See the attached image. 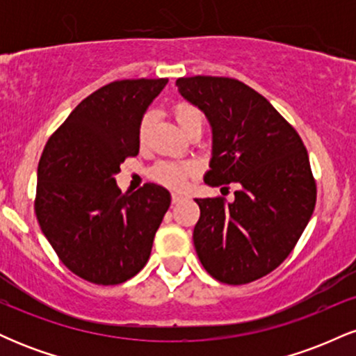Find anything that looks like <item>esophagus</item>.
<instances>
[{"instance_id":"34e87169","label":"esophagus","mask_w":356,"mask_h":356,"mask_svg":"<svg viewBox=\"0 0 356 356\" xmlns=\"http://www.w3.org/2000/svg\"><path fill=\"white\" fill-rule=\"evenodd\" d=\"M182 201H184V195L177 194V192H174V194H172V204H179Z\"/></svg>"}]
</instances>
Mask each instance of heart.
I'll list each match as a JSON object with an SVG mask.
<instances>
[{
    "mask_svg": "<svg viewBox=\"0 0 356 356\" xmlns=\"http://www.w3.org/2000/svg\"><path fill=\"white\" fill-rule=\"evenodd\" d=\"M174 115H175V120H177V124L181 125L182 129V127L186 125L192 117L199 115V112L195 108L189 107V105H177V107L174 108ZM150 124H152V115L147 113L144 120H142L140 127H138V137H140V140H144L145 138L147 130H149ZM194 172H195L194 165L161 164L155 167L154 177L167 187H172V189H182V187L187 186L191 175H194Z\"/></svg>",
    "mask_w": 356,
    "mask_h": 356,
    "instance_id": "b5f03b06",
    "label": "heart"
}]
</instances>
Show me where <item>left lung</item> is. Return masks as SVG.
Wrapping results in <instances>:
<instances>
[{"instance_id": "1", "label": "left lung", "mask_w": 356, "mask_h": 356, "mask_svg": "<svg viewBox=\"0 0 356 356\" xmlns=\"http://www.w3.org/2000/svg\"><path fill=\"white\" fill-rule=\"evenodd\" d=\"M175 85L211 125L204 182L239 187L231 202L195 199V252L220 283H251L283 263L312 218L316 186L308 152L296 130L243 81L189 76Z\"/></svg>"}]
</instances>
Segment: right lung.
Wrapping results in <instances>:
<instances>
[{
    "instance_id": "obj_1",
    "label": "right lung",
    "mask_w": 356,
    "mask_h": 356,
    "mask_svg": "<svg viewBox=\"0 0 356 356\" xmlns=\"http://www.w3.org/2000/svg\"><path fill=\"white\" fill-rule=\"evenodd\" d=\"M167 79L120 80L81 100L44 145L35 212L61 263L95 284H120L149 261L170 194L145 184L134 194L115 175L140 147L138 127Z\"/></svg>"
}]
</instances>
